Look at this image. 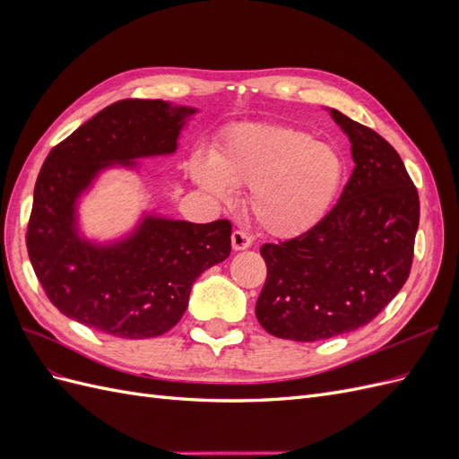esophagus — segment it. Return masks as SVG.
<instances>
[{"label": "esophagus", "instance_id": "34e87169", "mask_svg": "<svg viewBox=\"0 0 459 459\" xmlns=\"http://www.w3.org/2000/svg\"><path fill=\"white\" fill-rule=\"evenodd\" d=\"M231 245H233V251H245L253 245V238L243 230H235L231 233Z\"/></svg>", "mask_w": 459, "mask_h": 459}]
</instances>
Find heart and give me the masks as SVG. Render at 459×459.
I'll return each mask as SVG.
<instances>
[{
  "label": "heart",
  "instance_id": "b5f03b06",
  "mask_svg": "<svg viewBox=\"0 0 459 459\" xmlns=\"http://www.w3.org/2000/svg\"><path fill=\"white\" fill-rule=\"evenodd\" d=\"M195 182L216 197L228 184L248 189V211L275 238H297L325 218L344 184L341 151L316 142L307 130L283 124L233 128L212 152V162H191Z\"/></svg>",
  "mask_w": 459,
  "mask_h": 459
}]
</instances>
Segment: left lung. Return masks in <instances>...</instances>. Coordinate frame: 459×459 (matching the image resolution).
I'll use <instances>...</instances> for the list:
<instances>
[{"label": "left lung", "instance_id": "obj_1", "mask_svg": "<svg viewBox=\"0 0 459 459\" xmlns=\"http://www.w3.org/2000/svg\"><path fill=\"white\" fill-rule=\"evenodd\" d=\"M356 162L317 226L264 243L268 275L256 319L270 335L312 342L369 324L404 287L420 226V195L396 149L333 108Z\"/></svg>", "mask_w": 459, "mask_h": 459}]
</instances>
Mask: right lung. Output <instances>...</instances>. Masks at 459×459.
<instances>
[{
    "mask_svg": "<svg viewBox=\"0 0 459 459\" xmlns=\"http://www.w3.org/2000/svg\"><path fill=\"white\" fill-rule=\"evenodd\" d=\"M191 113L160 100H122L51 149L36 179L26 248L61 314L122 339L159 337L182 319L193 281L230 256V220L147 218L134 238L108 248L74 233V199L95 172L176 151Z\"/></svg>",
    "mask_w": 459,
    "mask_h": 459,
    "instance_id": "1",
    "label": "right lung"
}]
</instances>
